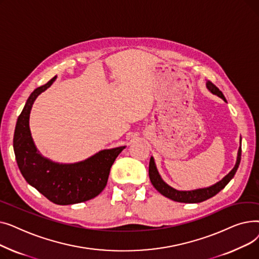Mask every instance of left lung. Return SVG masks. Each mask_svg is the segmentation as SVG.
Instances as JSON below:
<instances>
[{"label":"left lung","instance_id":"obj_1","mask_svg":"<svg viewBox=\"0 0 259 259\" xmlns=\"http://www.w3.org/2000/svg\"><path fill=\"white\" fill-rule=\"evenodd\" d=\"M207 87L213 94H216L217 97H220L224 101H226V98L223 94V92L219 88H217L212 83V81H210V80L207 81ZM240 144H241V139H240ZM240 158H241V146L238 149L237 160H236V164H235L234 168L231 170L229 172V174H227L222 181H220L219 183H216L215 185H213L211 187L192 190V191H179V190H175V189L171 188L170 186H168L159 176L157 169L155 167V164H154L153 157L150 158V162H149V178H150V181H151L153 187L157 190L160 194H162L164 196H166L174 201L189 202V203L200 202V201L211 198L212 196L216 195L220 191H222V190L227 186V184L234 178V175L239 166Z\"/></svg>","mask_w":259,"mask_h":259}]
</instances>
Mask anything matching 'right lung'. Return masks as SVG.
I'll list each match as a JSON object with an SVG mask.
<instances>
[{
	"label": "right lung",
	"mask_w": 259,
	"mask_h": 259,
	"mask_svg": "<svg viewBox=\"0 0 259 259\" xmlns=\"http://www.w3.org/2000/svg\"><path fill=\"white\" fill-rule=\"evenodd\" d=\"M56 76L36 88L18 117L13 150L26 182L57 205H72L98 196L107 185L115 158L125 147L100 151L88 159L71 165H60L36 152L29 129V114L36 97L46 90Z\"/></svg>",
	"instance_id": "right-lung-1"
}]
</instances>
